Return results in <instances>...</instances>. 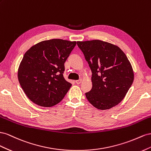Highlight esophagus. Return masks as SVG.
I'll list each match as a JSON object with an SVG mask.
<instances>
[{
    "instance_id": "esophagus-1",
    "label": "esophagus",
    "mask_w": 151,
    "mask_h": 151,
    "mask_svg": "<svg viewBox=\"0 0 151 151\" xmlns=\"http://www.w3.org/2000/svg\"><path fill=\"white\" fill-rule=\"evenodd\" d=\"M75 82H76V84H80L81 82H82V80L80 79V80H76Z\"/></svg>"
}]
</instances>
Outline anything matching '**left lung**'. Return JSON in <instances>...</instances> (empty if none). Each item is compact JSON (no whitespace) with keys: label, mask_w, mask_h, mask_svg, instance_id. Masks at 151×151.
<instances>
[{"label":"left lung","mask_w":151,"mask_h":151,"mask_svg":"<svg viewBox=\"0 0 151 151\" xmlns=\"http://www.w3.org/2000/svg\"><path fill=\"white\" fill-rule=\"evenodd\" d=\"M92 71V87L85 93L97 109L106 110L118 105L132 86L134 74L122 50L99 40L77 42Z\"/></svg>","instance_id":"1"}]
</instances>
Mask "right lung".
<instances>
[{
	"label": "right lung",
	"mask_w": 151,
	"mask_h": 151,
	"mask_svg": "<svg viewBox=\"0 0 151 151\" xmlns=\"http://www.w3.org/2000/svg\"><path fill=\"white\" fill-rule=\"evenodd\" d=\"M76 42L51 39L32 46L24 54L18 71L21 88L35 104L52 107L61 102L71 87L64 79V63Z\"/></svg>",
	"instance_id": "1"
}]
</instances>
